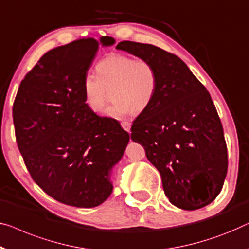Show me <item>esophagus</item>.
<instances>
[{"mask_svg": "<svg viewBox=\"0 0 249 249\" xmlns=\"http://www.w3.org/2000/svg\"><path fill=\"white\" fill-rule=\"evenodd\" d=\"M121 127L124 128L125 131L130 132V124H129V122H121Z\"/></svg>", "mask_w": 249, "mask_h": 249, "instance_id": "1", "label": "esophagus"}]
</instances>
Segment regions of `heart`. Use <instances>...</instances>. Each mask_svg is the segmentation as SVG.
I'll list each match as a JSON object with an SVG mask.
<instances>
[{
    "label": "heart",
    "mask_w": 249,
    "mask_h": 249,
    "mask_svg": "<svg viewBox=\"0 0 249 249\" xmlns=\"http://www.w3.org/2000/svg\"><path fill=\"white\" fill-rule=\"evenodd\" d=\"M96 75L86 74L82 93L86 107L101 113L109 101L113 103L107 111L112 118H124L131 112L139 114L153 103L158 86L157 71L146 59H135L122 53H110L96 64Z\"/></svg>",
    "instance_id": "b5f03b06"
}]
</instances>
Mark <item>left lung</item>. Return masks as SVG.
Here are the masks:
<instances>
[{"label":"left lung","instance_id":"left-lung-1","mask_svg":"<svg viewBox=\"0 0 249 249\" xmlns=\"http://www.w3.org/2000/svg\"><path fill=\"white\" fill-rule=\"evenodd\" d=\"M117 49L148 60L157 71L156 95L133 121L131 139L160 172L165 196L183 210L210 204L222 189L228 155L207 89L174 53L133 41L119 42Z\"/></svg>","mask_w":249,"mask_h":249}]
</instances>
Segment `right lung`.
Wrapping results in <instances>:
<instances>
[{
  "label": "right lung",
  "instance_id": "obj_1",
  "mask_svg": "<svg viewBox=\"0 0 249 249\" xmlns=\"http://www.w3.org/2000/svg\"><path fill=\"white\" fill-rule=\"evenodd\" d=\"M114 39H80L49 50L21 82L13 103L19 150L31 178L53 199L94 208L112 193V167L129 133L116 119L86 107L83 78L99 46Z\"/></svg>",
  "mask_w": 249,
  "mask_h": 249
}]
</instances>
